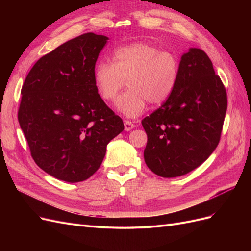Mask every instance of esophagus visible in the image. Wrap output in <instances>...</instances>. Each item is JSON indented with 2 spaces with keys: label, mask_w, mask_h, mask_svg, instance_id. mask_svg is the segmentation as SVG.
<instances>
[{
  "label": "esophagus",
  "mask_w": 251,
  "mask_h": 251,
  "mask_svg": "<svg viewBox=\"0 0 251 251\" xmlns=\"http://www.w3.org/2000/svg\"><path fill=\"white\" fill-rule=\"evenodd\" d=\"M124 125H125V130L127 131V132L132 131L133 128L135 127V125L133 123H131V121H128V120H125L124 121Z\"/></svg>",
  "instance_id": "esophagus-1"
}]
</instances>
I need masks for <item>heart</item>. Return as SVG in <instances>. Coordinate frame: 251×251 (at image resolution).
I'll return each mask as SVG.
<instances>
[{"instance_id": "heart-1", "label": "heart", "mask_w": 251, "mask_h": 251, "mask_svg": "<svg viewBox=\"0 0 251 251\" xmlns=\"http://www.w3.org/2000/svg\"><path fill=\"white\" fill-rule=\"evenodd\" d=\"M180 63L176 54L146 42L117 48L113 63L100 60L94 69V85L105 101L115 100L126 80L128 90L115 102L126 117H136L146 110L147 102L160 105L169 100L178 82Z\"/></svg>"}]
</instances>
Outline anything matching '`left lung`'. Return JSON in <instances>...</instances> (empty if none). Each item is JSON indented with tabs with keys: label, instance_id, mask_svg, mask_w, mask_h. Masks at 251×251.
Instances as JSON below:
<instances>
[{
	"label": "left lung",
	"instance_id": "8db88e82",
	"mask_svg": "<svg viewBox=\"0 0 251 251\" xmlns=\"http://www.w3.org/2000/svg\"><path fill=\"white\" fill-rule=\"evenodd\" d=\"M226 110V90L211 60L203 50L191 48L181 57L173 94L141 121L148 168L163 178L198 168L218 146Z\"/></svg>",
	"mask_w": 251,
	"mask_h": 251
}]
</instances>
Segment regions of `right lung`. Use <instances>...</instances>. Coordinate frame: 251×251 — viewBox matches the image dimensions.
I'll return each instance as SVG.
<instances>
[{
    "mask_svg": "<svg viewBox=\"0 0 251 251\" xmlns=\"http://www.w3.org/2000/svg\"><path fill=\"white\" fill-rule=\"evenodd\" d=\"M108 40L88 32L64 43L37 60L22 87L18 118L34 162L70 183L92 176L108 143L125 130L94 85Z\"/></svg>",
    "mask_w": 251,
    "mask_h": 251,
    "instance_id": "obj_1",
    "label": "right lung"
}]
</instances>
